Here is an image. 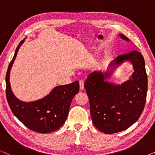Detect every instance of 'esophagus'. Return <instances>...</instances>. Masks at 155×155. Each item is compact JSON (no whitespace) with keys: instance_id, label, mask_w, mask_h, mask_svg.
<instances>
[{"instance_id":"esophagus-1","label":"esophagus","mask_w":155,"mask_h":155,"mask_svg":"<svg viewBox=\"0 0 155 155\" xmlns=\"http://www.w3.org/2000/svg\"><path fill=\"white\" fill-rule=\"evenodd\" d=\"M79 84H80V90H83L84 89V81L82 80H80L79 81Z\"/></svg>"}]
</instances>
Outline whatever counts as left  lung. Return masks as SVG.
I'll return each instance as SVG.
<instances>
[{"label":"left lung","mask_w":155,"mask_h":155,"mask_svg":"<svg viewBox=\"0 0 155 155\" xmlns=\"http://www.w3.org/2000/svg\"><path fill=\"white\" fill-rule=\"evenodd\" d=\"M119 36L129 41L125 35L120 34ZM127 60L134 69L130 79L121 85L107 82L111 70ZM110 67L112 68L106 73H90L84 84L90 100L93 124L106 134L125 130L138 120L145 107L147 92L145 60L137 51L120 55L112 61Z\"/></svg>","instance_id":"8db88e82"}]
</instances>
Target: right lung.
<instances>
[{
    "instance_id": "right-lung-1",
    "label": "right lung",
    "mask_w": 155,
    "mask_h": 155,
    "mask_svg": "<svg viewBox=\"0 0 155 155\" xmlns=\"http://www.w3.org/2000/svg\"><path fill=\"white\" fill-rule=\"evenodd\" d=\"M20 41L10 61L6 73V98L10 109L15 116L31 130L40 133L56 131L67 119L70 106L75 95L79 92V82L56 87L49 94L39 100L24 102L19 100L11 90L10 73L20 46Z\"/></svg>"
}]
</instances>
